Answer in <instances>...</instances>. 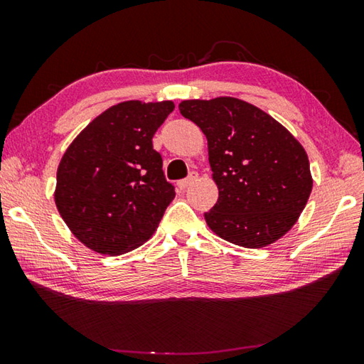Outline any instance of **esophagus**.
<instances>
[{
    "instance_id": "34e87169",
    "label": "esophagus",
    "mask_w": 364,
    "mask_h": 364,
    "mask_svg": "<svg viewBox=\"0 0 364 364\" xmlns=\"http://www.w3.org/2000/svg\"><path fill=\"white\" fill-rule=\"evenodd\" d=\"M194 181H197V173H196V171H193V173H189V176L184 178V180L178 181V188H180V189H186V188L191 186V184H193Z\"/></svg>"
}]
</instances>
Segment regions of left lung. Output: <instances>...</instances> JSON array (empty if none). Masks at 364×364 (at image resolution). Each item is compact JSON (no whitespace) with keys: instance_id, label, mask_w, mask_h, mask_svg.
<instances>
[{"instance_id":"1","label":"left lung","mask_w":364,"mask_h":364,"mask_svg":"<svg viewBox=\"0 0 364 364\" xmlns=\"http://www.w3.org/2000/svg\"><path fill=\"white\" fill-rule=\"evenodd\" d=\"M180 112L208 141L218 200L204 213L210 230L241 247L260 249L291 230L313 180L304 147L279 122L236 97L191 100Z\"/></svg>"}]
</instances>
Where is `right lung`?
I'll return each instance as SVG.
<instances>
[{"label": "right lung", "instance_id": "right-lung-1", "mask_svg": "<svg viewBox=\"0 0 364 364\" xmlns=\"http://www.w3.org/2000/svg\"><path fill=\"white\" fill-rule=\"evenodd\" d=\"M171 101H125L104 110L60 159L54 200L80 242L104 255L143 245L173 200L152 138Z\"/></svg>", "mask_w": 364, "mask_h": 364}]
</instances>
